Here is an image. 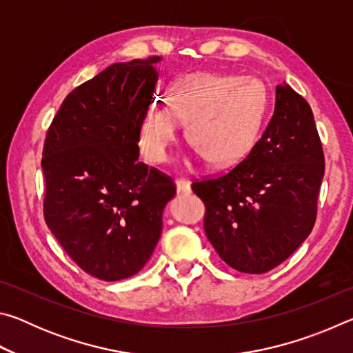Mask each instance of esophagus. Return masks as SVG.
Returning a JSON list of instances; mask_svg holds the SVG:
<instances>
[{
  "mask_svg": "<svg viewBox=\"0 0 353 353\" xmlns=\"http://www.w3.org/2000/svg\"><path fill=\"white\" fill-rule=\"evenodd\" d=\"M176 188L177 193H190L191 185L188 179H176Z\"/></svg>",
  "mask_w": 353,
  "mask_h": 353,
  "instance_id": "esophagus-1",
  "label": "esophagus"
}]
</instances>
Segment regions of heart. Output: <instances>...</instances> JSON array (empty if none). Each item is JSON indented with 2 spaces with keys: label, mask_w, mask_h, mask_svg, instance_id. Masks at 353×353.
Returning <instances> with one entry per match:
<instances>
[{
  "label": "heart",
  "mask_w": 353,
  "mask_h": 353,
  "mask_svg": "<svg viewBox=\"0 0 353 353\" xmlns=\"http://www.w3.org/2000/svg\"><path fill=\"white\" fill-rule=\"evenodd\" d=\"M263 110L265 90L252 77L183 76L170 88L168 103L159 101L143 113L141 148L149 160L165 162L183 119L190 141L208 162L234 165L252 148Z\"/></svg>",
  "instance_id": "b5f03b06"
}]
</instances>
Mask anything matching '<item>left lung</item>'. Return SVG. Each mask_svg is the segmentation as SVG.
Wrapping results in <instances>:
<instances>
[{"label":"left lung","instance_id":"1","mask_svg":"<svg viewBox=\"0 0 353 353\" xmlns=\"http://www.w3.org/2000/svg\"><path fill=\"white\" fill-rule=\"evenodd\" d=\"M324 171L312 107L288 83L279 85L272 118L246 157L191 183L221 259L246 274L283 263L313 230Z\"/></svg>","mask_w":353,"mask_h":353}]
</instances>
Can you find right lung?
Here are the masks:
<instances>
[{
  "instance_id": "right-lung-1",
  "label": "right lung",
  "mask_w": 353,
  "mask_h": 353,
  "mask_svg": "<svg viewBox=\"0 0 353 353\" xmlns=\"http://www.w3.org/2000/svg\"><path fill=\"white\" fill-rule=\"evenodd\" d=\"M159 59L113 63L81 83L46 132L45 223L70 259L104 282L143 270L176 194L170 176L139 162L140 123L154 99Z\"/></svg>"
}]
</instances>
